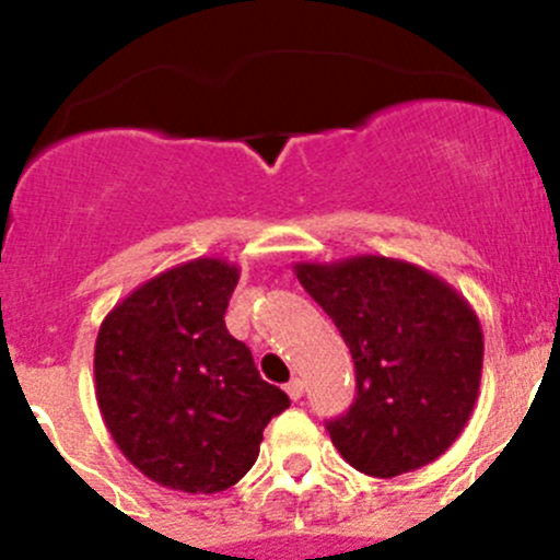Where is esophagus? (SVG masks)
Returning <instances> with one entry per match:
<instances>
[{
  "label": "esophagus",
  "mask_w": 560,
  "mask_h": 560,
  "mask_svg": "<svg viewBox=\"0 0 560 560\" xmlns=\"http://www.w3.org/2000/svg\"><path fill=\"white\" fill-rule=\"evenodd\" d=\"M284 389H287V395H290L292 400H298L303 395V382L301 380H290V382H287Z\"/></svg>",
  "instance_id": "esophagus-1"
}]
</instances>
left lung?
<instances>
[{"mask_svg": "<svg viewBox=\"0 0 560 560\" xmlns=\"http://www.w3.org/2000/svg\"><path fill=\"white\" fill-rule=\"evenodd\" d=\"M295 276L354 360L358 398L327 422L343 460L389 479L447 453L482 380L485 341L471 303L431 270L382 254L295 262Z\"/></svg>", "mask_w": 560, "mask_h": 560, "instance_id": "left-lung-1", "label": "left lung"}]
</instances>
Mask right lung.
Masks as SVG:
<instances>
[{
    "label": "right lung",
    "mask_w": 560,
    "mask_h": 560,
    "mask_svg": "<svg viewBox=\"0 0 560 560\" xmlns=\"http://www.w3.org/2000/svg\"><path fill=\"white\" fill-rule=\"evenodd\" d=\"M238 279L228 259H189L129 292L100 325L94 393L105 428L162 488H233L257 460L265 425L290 406L224 327Z\"/></svg>",
    "instance_id": "add662e5"
}]
</instances>
